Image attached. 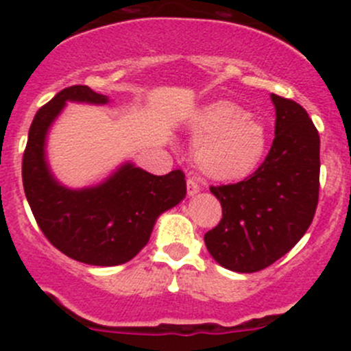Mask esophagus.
Wrapping results in <instances>:
<instances>
[{
  "label": "esophagus",
  "mask_w": 351,
  "mask_h": 351,
  "mask_svg": "<svg viewBox=\"0 0 351 351\" xmlns=\"http://www.w3.org/2000/svg\"><path fill=\"white\" fill-rule=\"evenodd\" d=\"M198 190H200V186H198V183L195 182V180L193 178L186 180V193H189V195H195Z\"/></svg>",
  "instance_id": "34e87169"
}]
</instances>
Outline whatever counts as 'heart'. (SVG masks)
<instances>
[{
	"mask_svg": "<svg viewBox=\"0 0 351 351\" xmlns=\"http://www.w3.org/2000/svg\"><path fill=\"white\" fill-rule=\"evenodd\" d=\"M189 130L198 169L217 182L246 178L267 151V129L261 120L234 101L217 100L198 108Z\"/></svg>",
	"mask_w": 351,
	"mask_h": 351,
	"instance_id": "obj_1",
	"label": "heart"
}]
</instances>
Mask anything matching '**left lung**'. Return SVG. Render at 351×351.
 <instances>
[{"mask_svg": "<svg viewBox=\"0 0 351 351\" xmlns=\"http://www.w3.org/2000/svg\"><path fill=\"white\" fill-rule=\"evenodd\" d=\"M275 139L250 178L210 186L222 219L205 232L219 265L253 274L289 253L306 234L319 200V134L297 101L271 93Z\"/></svg>", "mask_w": 351, "mask_h": 351, "instance_id": "obj_1", "label": "left lung"}]
</instances>
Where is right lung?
Returning <instances> with one entry per match:
<instances>
[{"instance_id":"obj_1","label":"right lung","mask_w":351,"mask_h":351,"mask_svg":"<svg viewBox=\"0 0 351 351\" xmlns=\"http://www.w3.org/2000/svg\"><path fill=\"white\" fill-rule=\"evenodd\" d=\"M67 100L107 104L108 98L74 84L38 108L23 153L25 195L40 231L66 256L98 267L122 265L146 246L158 215L185 198V173L156 176L125 165L95 189L61 186L49 173L44 143Z\"/></svg>"}]
</instances>
